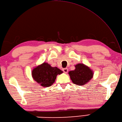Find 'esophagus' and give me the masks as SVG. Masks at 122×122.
I'll list each match as a JSON object with an SVG mask.
<instances>
[{"label": "esophagus", "mask_w": 122, "mask_h": 122, "mask_svg": "<svg viewBox=\"0 0 122 122\" xmlns=\"http://www.w3.org/2000/svg\"><path fill=\"white\" fill-rule=\"evenodd\" d=\"M62 70L64 72V73H67L68 72V69L67 68H64V69H63Z\"/></svg>", "instance_id": "34e87169"}]
</instances>
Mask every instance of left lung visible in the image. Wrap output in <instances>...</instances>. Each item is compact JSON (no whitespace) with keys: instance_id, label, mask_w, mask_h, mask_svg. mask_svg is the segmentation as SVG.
I'll return each mask as SVG.
<instances>
[{"instance_id":"obj_1","label":"left lung","mask_w":122,"mask_h":122,"mask_svg":"<svg viewBox=\"0 0 122 122\" xmlns=\"http://www.w3.org/2000/svg\"><path fill=\"white\" fill-rule=\"evenodd\" d=\"M75 68L74 70L69 72L70 79L74 84L80 86L85 85L93 77L94 75L93 70L83 63L76 64Z\"/></svg>"}]
</instances>
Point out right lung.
<instances>
[{"label":"right lung","mask_w":122,"mask_h":122,"mask_svg":"<svg viewBox=\"0 0 122 122\" xmlns=\"http://www.w3.org/2000/svg\"><path fill=\"white\" fill-rule=\"evenodd\" d=\"M63 71L57 67H52L48 63L43 62L33 69L32 77L35 81L43 87L50 86L55 82L57 75Z\"/></svg>","instance_id":"1"}]
</instances>
